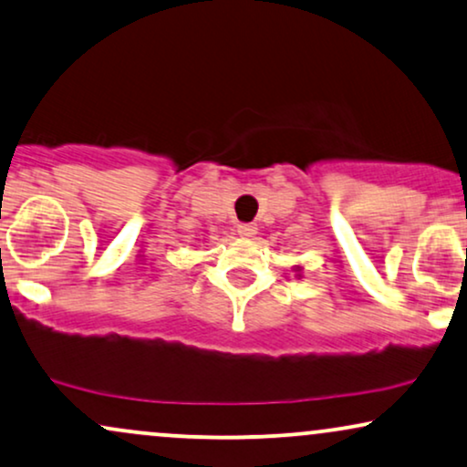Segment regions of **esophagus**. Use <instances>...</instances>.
Wrapping results in <instances>:
<instances>
[{
  "label": "esophagus",
  "instance_id": "1",
  "mask_svg": "<svg viewBox=\"0 0 467 467\" xmlns=\"http://www.w3.org/2000/svg\"><path fill=\"white\" fill-rule=\"evenodd\" d=\"M238 234L243 235V238H251V235L257 234V227L253 223H243L238 224Z\"/></svg>",
  "mask_w": 467,
  "mask_h": 467
}]
</instances>
